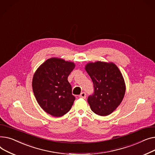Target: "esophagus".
Instances as JSON below:
<instances>
[{
  "mask_svg": "<svg viewBox=\"0 0 155 155\" xmlns=\"http://www.w3.org/2000/svg\"><path fill=\"white\" fill-rule=\"evenodd\" d=\"M79 97H80V98L85 99V98L86 97V94L84 92H83V93H82L79 95Z\"/></svg>",
  "mask_w": 155,
  "mask_h": 155,
  "instance_id": "esophagus-1",
  "label": "esophagus"
}]
</instances>
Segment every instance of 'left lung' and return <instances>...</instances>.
<instances>
[{
  "label": "left lung",
  "mask_w": 155,
  "mask_h": 155,
  "mask_svg": "<svg viewBox=\"0 0 155 155\" xmlns=\"http://www.w3.org/2000/svg\"><path fill=\"white\" fill-rule=\"evenodd\" d=\"M85 70L94 84V94L87 102L91 110L101 116L112 113L122 102L126 84L119 68L113 62H88Z\"/></svg>",
  "instance_id": "left-lung-1"
}]
</instances>
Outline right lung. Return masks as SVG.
Masks as SVG:
<instances>
[{"mask_svg":"<svg viewBox=\"0 0 155 155\" xmlns=\"http://www.w3.org/2000/svg\"><path fill=\"white\" fill-rule=\"evenodd\" d=\"M75 68L73 62L52 58L43 62L32 78L35 97L42 110L54 117L66 114L74 103L68 78Z\"/></svg>","mask_w":155,"mask_h":155,"instance_id":"obj_1","label":"right lung"}]
</instances>
